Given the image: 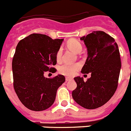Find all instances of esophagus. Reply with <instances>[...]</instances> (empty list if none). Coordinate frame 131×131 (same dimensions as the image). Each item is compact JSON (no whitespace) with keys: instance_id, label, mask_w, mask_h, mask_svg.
<instances>
[{"instance_id":"obj_1","label":"esophagus","mask_w":131,"mask_h":131,"mask_svg":"<svg viewBox=\"0 0 131 131\" xmlns=\"http://www.w3.org/2000/svg\"><path fill=\"white\" fill-rule=\"evenodd\" d=\"M71 80H72V78H68V77H66V81H71Z\"/></svg>"}]
</instances>
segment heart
<instances>
[{"label": "heart", "instance_id": "obj_1", "mask_svg": "<svg viewBox=\"0 0 131 131\" xmlns=\"http://www.w3.org/2000/svg\"><path fill=\"white\" fill-rule=\"evenodd\" d=\"M67 46L70 50L73 51L77 53H79L82 51V46L77 40H70L67 43ZM61 56H62V49L60 48L58 50L56 53V60L59 61L61 60ZM80 68V64L76 63V64L70 65V64H63L60 67L59 71L61 74L67 75V76H71L76 73L77 71Z\"/></svg>", "mask_w": 131, "mask_h": 131}]
</instances>
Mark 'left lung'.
<instances>
[{
    "mask_svg": "<svg viewBox=\"0 0 131 131\" xmlns=\"http://www.w3.org/2000/svg\"><path fill=\"white\" fill-rule=\"evenodd\" d=\"M80 40L88 55L81 72L91 75L86 81L79 76L74 78L77 88L72 97L85 109H97L112 97L117 88L121 68L119 48L114 38L103 31H94Z\"/></svg>",
    "mask_w": 131,
    "mask_h": 131,
    "instance_id": "8db88e82",
    "label": "left lung"
}]
</instances>
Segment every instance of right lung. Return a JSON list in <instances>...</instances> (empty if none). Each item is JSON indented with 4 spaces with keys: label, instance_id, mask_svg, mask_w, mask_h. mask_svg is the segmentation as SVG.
Masks as SVG:
<instances>
[{
    "label": "right lung",
    "instance_id": "add662e5",
    "mask_svg": "<svg viewBox=\"0 0 131 131\" xmlns=\"http://www.w3.org/2000/svg\"><path fill=\"white\" fill-rule=\"evenodd\" d=\"M63 39L53 40L41 34H32L21 40L12 60L14 88L22 103L28 109L40 111L48 109L56 99L57 90L65 77H44L48 71H56V53Z\"/></svg>",
    "mask_w": 131,
    "mask_h": 131
}]
</instances>
